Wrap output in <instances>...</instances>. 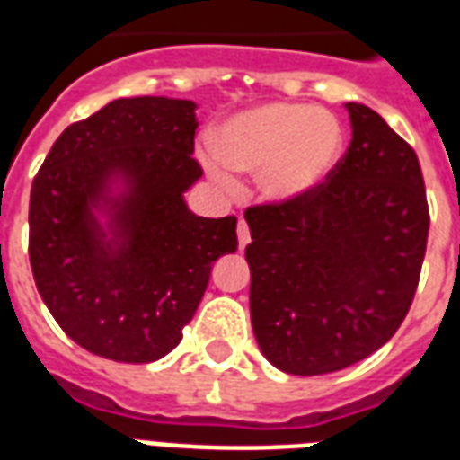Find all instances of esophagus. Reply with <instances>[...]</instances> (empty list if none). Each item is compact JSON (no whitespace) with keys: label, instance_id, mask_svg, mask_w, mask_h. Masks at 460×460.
Listing matches in <instances>:
<instances>
[{"label":"esophagus","instance_id":"esophagus-1","mask_svg":"<svg viewBox=\"0 0 460 460\" xmlns=\"http://www.w3.org/2000/svg\"><path fill=\"white\" fill-rule=\"evenodd\" d=\"M237 240H240V249L247 247L249 240H252V234H249V226L244 218H240V223H237Z\"/></svg>","mask_w":460,"mask_h":460}]
</instances>
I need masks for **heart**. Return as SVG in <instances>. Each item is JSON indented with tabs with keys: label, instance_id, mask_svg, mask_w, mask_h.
I'll return each instance as SVG.
<instances>
[{
	"label": "heart",
	"instance_id": "obj_1",
	"mask_svg": "<svg viewBox=\"0 0 460 460\" xmlns=\"http://www.w3.org/2000/svg\"><path fill=\"white\" fill-rule=\"evenodd\" d=\"M343 148V129L331 112L302 102H269L230 117L218 129L206 165L223 184L237 172L259 174L270 204H293L319 190Z\"/></svg>",
	"mask_w": 460,
	"mask_h": 460
}]
</instances>
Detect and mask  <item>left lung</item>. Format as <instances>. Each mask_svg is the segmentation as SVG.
<instances>
[{
	"instance_id": "8db88e82",
	"label": "left lung",
	"mask_w": 460,
	"mask_h": 460,
	"mask_svg": "<svg viewBox=\"0 0 460 460\" xmlns=\"http://www.w3.org/2000/svg\"><path fill=\"white\" fill-rule=\"evenodd\" d=\"M352 138L319 190L244 213L252 329L280 372H338L403 323L429 208L418 155L375 110L345 102Z\"/></svg>"
}]
</instances>
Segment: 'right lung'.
Listing matches in <instances>:
<instances>
[{"label": "right lung", "instance_id": "1", "mask_svg": "<svg viewBox=\"0 0 460 460\" xmlns=\"http://www.w3.org/2000/svg\"><path fill=\"white\" fill-rule=\"evenodd\" d=\"M197 105L119 98L71 124L33 180L28 254L49 314L115 362L177 348L213 263L237 249V218L190 211Z\"/></svg>", "mask_w": 460, "mask_h": 460}]
</instances>
